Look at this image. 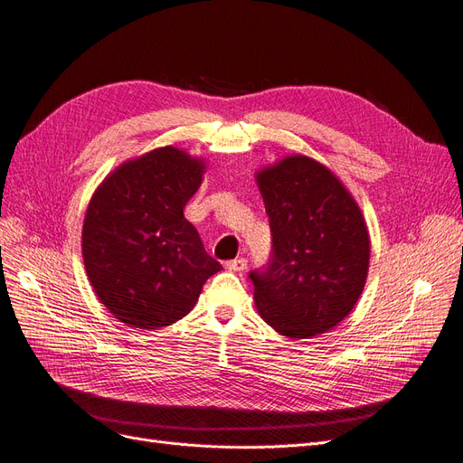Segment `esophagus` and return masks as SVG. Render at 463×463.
Returning a JSON list of instances; mask_svg holds the SVG:
<instances>
[{
	"instance_id": "esophagus-1",
	"label": "esophagus",
	"mask_w": 463,
	"mask_h": 463,
	"mask_svg": "<svg viewBox=\"0 0 463 463\" xmlns=\"http://www.w3.org/2000/svg\"><path fill=\"white\" fill-rule=\"evenodd\" d=\"M246 265H248V261L244 260V258H236V260H231V261H227L225 263V267L229 271H234V273H241V271H244L246 269Z\"/></svg>"
}]
</instances>
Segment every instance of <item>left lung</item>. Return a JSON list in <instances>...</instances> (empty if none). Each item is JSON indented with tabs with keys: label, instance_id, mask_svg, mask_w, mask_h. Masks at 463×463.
<instances>
[{
	"label": "left lung",
	"instance_id": "1",
	"mask_svg": "<svg viewBox=\"0 0 463 463\" xmlns=\"http://www.w3.org/2000/svg\"><path fill=\"white\" fill-rule=\"evenodd\" d=\"M271 227V253L250 271L260 316L280 335L333 329L362 296L369 234L360 207L321 163L282 159L258 175Z\"/></svg>",
	"mask_w": 463,
	"mask_h": 463
}]
</instances>
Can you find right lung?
<instances>
[{
  "label": "right lung",
  "mask_w": 463,
  "mask_h": 463,
  "mask_svg": "<svg viewBox=\"0 0 463 463\" xmlns=\"http://www.w3.org/2000/svg\"><path fill=\"white\" fill-rule=\"evenodd\" d=\"M202 161L159 147L118 167L96 190L82 227L88 279L113 316L138 329L167 326L221 269L183 210Z\"/></svg>",
  "instance_id": "add662e5"
}]
</instances>
